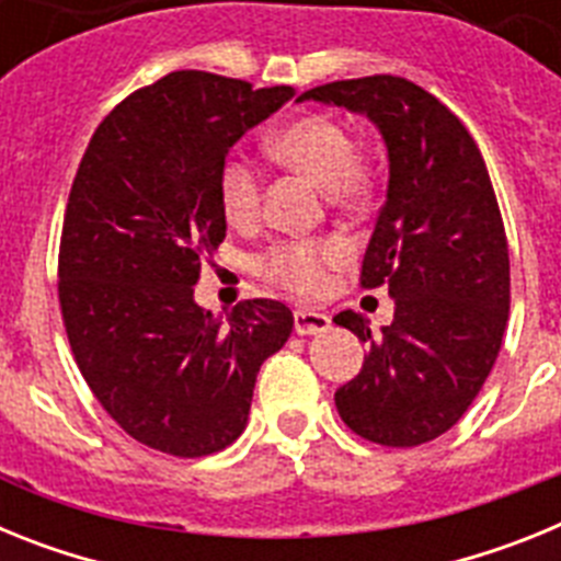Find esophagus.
Listing matches in <instances>:
<instances>
[{
  "instance_id": "obj_1",
  "label": "esophagus",
  "mask_w": 561,
  "mask_h": 561,
  "mask_svg": "<svg viewBox=\"0 0 561 561\" xmlns=\"http://www.w3.org/2000/svg\"><path fill=\"white\" fill-rule=\"evenodd\" d=\"M331 329L329 314H320V311L311 309H297L295 311V331L300 336H311V334H323V331Z\"/></svg>"
}]
</instances>
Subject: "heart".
<instances>
[{"instance_id": "obj_1", "label": "heart", "mask_w": 561, "mask_h": 561, "mask_svg": "<svg viewBox=\"0 0 561 561\" xmlns=\"http://www.w3.org/2000/svg\"><path fill=\"white\" fill-rule=\"evenodd\" d=\"M272 157L325 187L331 202L354 205L374 187L368 160L356 153L354 137L329 114H304L270 134ZM219 205L230 225H250L261 210V171L241 153H230L219 168ZM345 257L340 238H289L257 257L261 275L295 295H320L329 270Z\"/></svg>"}]
</instances>
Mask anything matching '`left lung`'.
I'll return each instance as SVG.
<instances>
[{
  "mask_svg": "<svg viewBox=\"0 0 561 561\" xmlns=\"http://www.w3.org/2000/svg\"><path fill=\"white\" fill-rule=\"evenodd\" d=\"M297 101L365 114L388 148V199L362 261V289L388 286L379 336L356 311L334 323L368 342L334 393L340 419L381 447H419L455 427L483 388L508 323V244L472 134L408 78L314 87Z\"/></svg>",
  "mask_w": 561,
  "mask_h": 561,
  "instance_id": "obj_1",
  "label": "left lung"
}]
</instances>
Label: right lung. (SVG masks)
Returning <instances> with one entry per match:
<instances>
[{
  "mask_svg": "<svg viewBox=\"0 0 561 561\" xmlns=\"http://www.w3.org/2000/svg\"><path fill=\"white\" fill-rule=\"evenodd\" d=\"M291 98L171 72L114 106L78 165L58 252L64 329L95 399L146 447L176 458L230 447L257 370L289 340L284 304L244 300L221 320L193 286L227 236L221 162Z\"/></svg>",
  "mask_w": 561,
  "mask_h": 561,
  "instance_id": "1",
  "label": "right lung"
}]
</instances>
